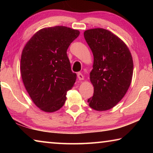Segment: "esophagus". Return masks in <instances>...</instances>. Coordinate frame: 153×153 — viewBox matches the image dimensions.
I'll use <instances>...</instances> for the list:
<instances>
[{"label": "esophagus", "mask_w": 153, "mask_h": 153, "mask_svg": "<svg viewBox=\"0 0 153 153\" xmlns=\"http://www.w3.org/2000/svg\"><path fill=\"white\" fill-rule=\"evenodd\" d=\"M77 77H78V79L80 80V81H82V80L84 79V76H83V75L81 73L77 74Z\"/></svg>", "instance_id": "obj_1"}]
</instances>
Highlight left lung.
<instances>
[{"mask_svg": "<svg viewBox=\"0 0 153 153\" xmlns=\"http://www.w3.org/2000/svg\"><path fill=\"white\" fill-rule=\"evenodd\" d=\"M94 56L90 73L94 95L88 100L89 107L98 111L111 109L122 99L130 86L133 59L126 43L103 28L84 32Z\"/></svg>", "mask_w": 153, "mask_h": 153, "instance_id": "8db88e82", "label": "left lung"}]
</instances>
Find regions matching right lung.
Listing matches in <instances>:
<instances>
[{"instance_id": "obj_1", "label": "right lung", "mask_w": 153, "mask_h": 153, "mask_svg": "<svg viewBox=\"0 0 153 153\" xmlns=\"http://www.w3.org/2000/svg\"><path fill=\"white\" fill-rule=\"evenodd\" d=\"M79 31L65 26L45 27L38 31L23 49L20 70L22 81L33 103L46 113L60 109L68 90L74 86L67 55L69 46Z\"/></svg>"}]
</instances>
